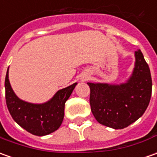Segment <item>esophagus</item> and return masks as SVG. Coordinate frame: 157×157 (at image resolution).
Returning a JSON list of instances; mask_svg holds the SVG:
<instances>
[{
	"label": "esophagus",
	"mask_w": 157,
	"mask_h": 157,
	"mask_svg": "<svg viewBox=\"0 0 157 157\" xmlns=\"http://www.w3.org/2000/svg\"><path fill=\"white\" fill-rule=\"evenodd\" d=\"M86 80H87V77H86V78H84V80H83V81H86Z\"/></svg>",
	"instance_id": "esophagus-1"
}]
</instances>
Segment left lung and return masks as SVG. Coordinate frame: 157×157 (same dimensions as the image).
<instances>
[{"mask_svg":"<svg viewBox=\"0 0 157 157\" xmlns=\"http://www.w3.org/2000/svg\"><path fill=\"white\" fill-rule=\"evenodd\" d=\"M132 75L121 84L87 82L90 87V106L101 124L124 129L144 113L151 97L152 80L149 65L140 50L135 52Z\"/></svg>","mask_w":157,"mask_h":157,"instance_id":"left-lung-1","label":"left lung"}]
</instances>
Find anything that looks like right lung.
Returning a JSON list of instances; mask_svg holds the SVG:
<instances>
[{"instance_id":"obj_1","label":"right lung","mask_w":157,"mask_h":157,"mask_svg":"<svg viewBox=\"0 0 157 157\" xmlns=\"http://www.w3.org/2000/svg\"><path fill=\"white\" fill-rule=\"evenodd\" d=\"M77 83L58 90L50 101L33 104L20 100L12 88L7 69L5 79L6 102L12 118L25 131L36 136H45L60 127L64 117L65 102Z\"/></svg>"}]
</instances>
